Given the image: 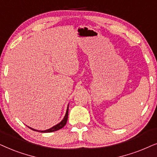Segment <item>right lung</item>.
Here are the masks:
<instances>
[{"label":"right lung","mask_w":157,"mask_h":157,"mask_svg":"<svg viewBox=\"0 0 157 157\" xmlns=\"http://www.w3.org/2000/svg\"><path fill=\"white\" fill-rule=\"evenodd\" d=\"M68 110H69V104H68L67 108V111H66L65 116H64V118L62 119L61 122L59 123V124H57V125H55V126H54L53 127H52V128H50L49 129H47V130H45V131H39V130H36V129H33L32 128H31V127H29V126H28V127L30 129H31V130H33V131H38V132H41V133L54 132V131L59 130V129H61L62 128H63V127L65 126L66 124H67V118H68Z\"/></svg>","instance_id":"right-lung-1"}]
</instances>
